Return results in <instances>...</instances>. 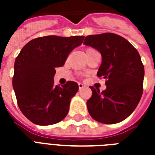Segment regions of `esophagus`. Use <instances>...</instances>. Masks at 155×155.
<instances>
[{
	"label": "esophagus",
	"instance_id": "obj_1",
	"mask_svg": "<svg viewBox=\"0 0 155 155\" xmlns=\"http://www.w3.org/2000/svg\"><path fill=\"white\" fill-rule=\"evenodd\" d=\"M78 85H79V89H83V88L85 86V85H84V84H82V83H79Z\"/></svg>",
	"mask_w": 155,
	"mask_h": 155
}]
</instances>
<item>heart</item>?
Returning a JSON list of instances; mask_svg holds the SVG:
<instances>
[{
    "mask_svg": "<svg viewBox=\"0 0 155 155\" xmlns=\"http://www.w3.org/2000/svg\"><path fill=\"white\" fill-rule=\"evenodd\" d=\"M91 50H92V49H89V50H87V51H91Z\"/></svg>",
    "mask_w": 155,
    "mask_h": 155,
    "instance_id": "1",
    "label": "heart"
}]
</instances>
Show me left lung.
I'll return each instance as SVG.
<instances>
[{"mask_svg":"<svg viewBox=\"0 0 155 155\" xmlns=\"http://www.w3.org/2000/svg\"><path fill=\"white\" fill-rule=\"evenodd\" d=\"M84 44L101 52L97 75L106 80L102 92L91 86L88 111L100 123L121 122L133 113L143 94L144 68L140 54L126 39L114 33L88 35Z\"/></svg>","mask_w":155,"mask_h":155,"instance_id":"left-lung-1","label":"left lung"}]
</instances>
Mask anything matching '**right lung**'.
<instances>
[{
	"instance_id": "right-lung-1",
	"label": "right lung",
	"mask_w": 155,
	"mask_h": 155,
	"mask_svg": "<svg viewBox=\"0 0 155 155\" xmlns=\"http://www.w3.org/2000/svg\"><path fill=\"white\" fill-rule=\"evenodd\" d=\"M84 38L47 35L31 40L21 49L15 61L12 85L20 110L32 123L51 125L67 115L79 85L74 81L54 85V69L64 65Z\"/></svg>"
}]
</instances>
